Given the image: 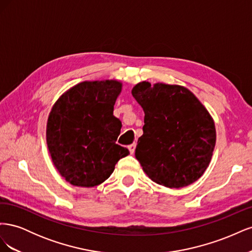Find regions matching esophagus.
Masks as SVG:
<instances>
[{"mask_svg": "<svg viewBox=\"0 0 252 252\" xmlns=\"http://www.w3.org/2000/svg\"><path fill=\"white\" fill-rule=\"evenodd\" d=\"M135 146H136V144H135V143H133V144H131V145H129V146H128V149H129V151H130V154H131V155H133V154H134Z\"/></svg>", "mask_w": 252, "mask_h": 252, "instance_id": "34e87169", "label": "esophagus"}]
</instances>
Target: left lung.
I'll return each mask as SVG.
<instances>
[{
    "mask_svg": "<svg viewBox=\"0 0 252 252\" xmlns=\"http://www.w3.org/2000/svg\"><path fill=\"white\" fill-rule=\"evenodd\" d=\"M131 94L145 112L135 158L148 177L169 188L199 180L216 146L215 122L187 88L141 82Z\"/></svg>",
    "mask_w": 252,
    "mask_h": 252,
    "instance_id": "obj_1",
    "label": "left lung"
}]
</instances>
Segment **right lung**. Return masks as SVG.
I'll use <instances>...</instances> for the list:
<instances>
[{
  "label": "right lung",
  "instance_id": "obj_1",
  "mask_svg": "<svg viewBox=\"0 0 252 252\" xmlns=\"http://www.w3.org/2000/svg\"><path fill=\"white\" fill-rule=\"evenodd\" d=\"M118 81L83 82L65 93L49 113L46 140L52 162L70 184L94 187L107 180L120 158L129 155L116 142L121 121L113 106Z\"/></svg>",
  "mask_w": 252,
  "mask_h": 252
}]
</instances>
